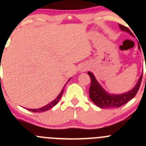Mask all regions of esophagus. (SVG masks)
I'll use <instances>...</instances> for the list:
<instances>
[{
	"label": "esophagus",
	"mask_w": 146,
	"mask_h": 146,
	"mask_svg": "<svg viewBox=\"0 0 146 146\" xmlns=\"http://www.w3.org/2000/svg\"><path fill=\"white\" fill-rule=\"evenodd\" d=\"M87 70V68L86 67H83V68H81V70L82 71H85V70Z\"/></svg>",
	"instance_id": "obj_1"
}]
</instances>
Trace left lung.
<instances>
[{"mask_svg":"<svg viewBox=\"0 0 146 146\" xmlns=\"http://www.w3.org/2000/svg\"><path fill=\"white\" fill-rule=\"evenodd\" d=\"M119 27L122 31H125L130 34L131 35L133 36V33L130 31V29L125 26L119 25ZM138 48L140 49V46L138 45ZM88 74L90 77L91 85L89 89V95L90 100L98 107L101 108H116L123 105L133 99L138 92V89L141 85V80L143 78V73L139 78L138 82L136 86L129 92L126 93L121 94V95H111L106 92L104 89L101 87V85L98 83L95 79V76L90 72H88ZM146 80V78H145Z\"/></svg>","mask_w":146,"mask_h":146,"instance_id":"left-lung-1","label":"left lung"}]
</instances>
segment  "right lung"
<instances>
[{
    "label": "right lung",
    "instance_id": "1",
    "mask_svg": "<svg viewBox=\"0 0 146 146\" xmlns=\"http://www.w3.org/2000/svg\"><path fill=\"white\" fill-rule=\"evenodd\" d=\"M69 80H70V79L68 80V81ZM64 88H63V90H61V92H60V94L58 95V96L57 97V98H56L54 101H52L51 102L48 103V104H46V105L44 106V107H41V108H39V109H33V110H32V109H28V110H29V111H34V112H43V111H47V110H50V109L52 108L53 107H54V106H55L56 104L58 102L60 98H61V96H62V95H63V92H64Z\"/></svg>",
    "mask_w": 146,
    "mask_h": 146
}]
</instances>
